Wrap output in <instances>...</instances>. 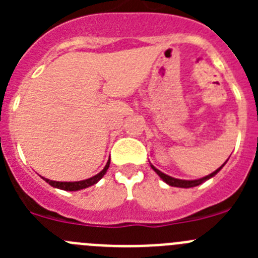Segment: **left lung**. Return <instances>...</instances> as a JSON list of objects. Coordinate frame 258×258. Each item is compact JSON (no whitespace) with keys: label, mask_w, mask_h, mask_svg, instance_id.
<instances>
[{"label":"left lung","mask_w":258,"mask_h":258,"mask_svg":"<svg viewBox=\"0 0 258 258\" xmlns=\"http://www.w3.org/2000/svg\"><path fill=\"white\" fill-rule=\"evenodd\" d=\"M223 165H225V164H223ZM222 166H221V168H222ZM151 168L155 170V172L157 173V174H159V177H160V178L163 179L164 182H166V183H168V184H170V186H174V187H184V188L195 187V186H198V184L203 183V182H206L207 179L211 178V177L216 175L221 170V168H218V169L216 170V172L211 173V174L207 175V177H203V178H200V179H194V181H186V179H177V178H173V177H170V175L164 174L163 172H160V170H159V169H156V168H155L154 165H151Z\"/></svg>","instance_id":"1"}]
</instances>
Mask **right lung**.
Instances as JSON below:
<instances>
[{"mask_svg":"<svg viewBox=\"0 0 258 258\" xmlns=\"http://www.w3.org/2000/svg\"><path fill=\"white\" fill-rule=\"evenodd\" d=\"M109 166V160L107 161L106 166H104V169L102 170L101 173H98L97 175L92 177V178H88V179H84V181H79V182H56V181H50V179L44 178L50 186L52 187H56V188H60V190H66V191H77V190H81V188H86L89 186H93V184L97 183L99 179L106 174L107 169H108Z\"/></svg>","mask_w":258,"mask_h":258,"instance_id":"obj_1","label":"right lung"}]
</instances>
